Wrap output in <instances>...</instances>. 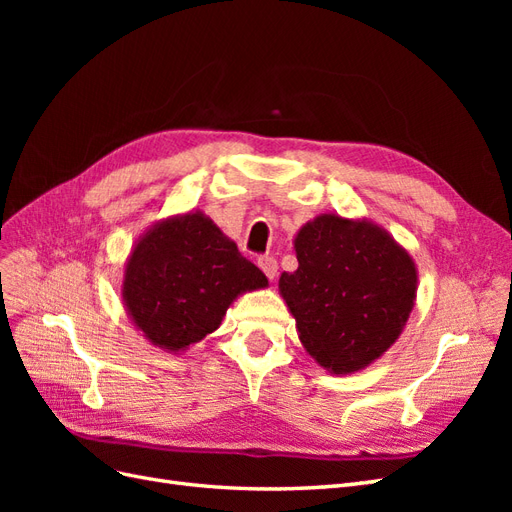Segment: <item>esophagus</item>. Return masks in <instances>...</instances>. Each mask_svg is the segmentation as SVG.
<instances>
[{"instance_id":"esophagus-1","label":"esophagus","mask_w":512,"mask_h":512,"mask_svg":"<svg viewBox=\"0 0 512 512\" xmlns=\"http://www.w3.org/2000/svg\"><path fill=\"white\" fill-rule=\"evenodd\" d=\"M258 267L262 269V273H265L269 280H275L277 275V260L273 256H260L258 258Z\"/></svg>"}]
</instances>
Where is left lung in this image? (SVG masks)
<instances>
[{"mask_svg":"<svg viewBox=\"0 0 512 512\" xmlns=\"http://www.w3.org/2000/svg\"><path fill=\"white\" fill-rule=\"evenodd\" d=\"M299 267L280 294L303 348L329 374H354L389 350L412 314L414 258L382 226L320 213L294 237Z\"/></svg>","mask_w":512,"mask_h":512,"instance_id":"1","label":"left lung"}]
</instances>
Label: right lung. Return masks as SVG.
I'll list each match as a JSON object with an SVG mask.
<instances>
[{"instance_id": "obj_1", "label": "right lung", "mask_w": 512, "mask_h": 512, "mask_svg": "<svg viewBox=\"0 0 512 512\" xmlns=\"http://www.w3.org/2000/svg\"><path fill=\"white\" fill-rule=\"evenodd\" d=\"M267 286L265 273L209 215L188 211L138 237L123 269L121 299L151 346L179 354L218 329L237 297Z\"/></svg>"}]
</instances>
